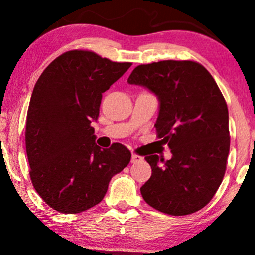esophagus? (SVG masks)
<instances>
[{"label": "esophagus", "mask_w": 255, "mask_h": 255, "mask_svg": "<svg viewBox=\"0 0 255 255\" xmlns=\"http://www.w3.org/2000/svg\"><path fill=\"white\" fill-rule=\"evenodd\" d=\"M140 160H142V157L137 156V154H135V153L131 154V163H137V162H140Z\"/></svg>", "instance_id": "esophagus-1"}]
</instances>
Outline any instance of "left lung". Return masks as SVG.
<instances>
[{
  "instance_id": "1",
  "label": "left lung",
  "mask_w": 255,
  "mask_h": 255,
  "mask_svg": "<svg viewBox=\"0 0 255 255\" xmlns=\"http://www.w3.org/2000/svg\"><path fill=\"white\" fill-rule=\"evenodd\" d=\"M128 83L159 99L154 127L172 153L166 162L157 154L145 157L152 175L140 188L142 198L170 216L199 211L221 186L230 148L229 114L218 85L203 64L189 60L140 64Z\"/></svg>"
}]
</instances>
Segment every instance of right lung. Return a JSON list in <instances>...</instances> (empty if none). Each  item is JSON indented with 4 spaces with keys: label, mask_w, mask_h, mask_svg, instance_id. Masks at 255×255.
Here are the masks:
<instances>
[{
    "label": "right lung",
    "mask_w": 255,
    "mask_h": 255,
    "mask_svg": "<svg viewBox=\"0 0 255 255\" xmlns=\"http://www.w3.org/2000/svg\"><path fill=\"white\" fill-rule=\"evenodd\" d=\"M130 66L71 50L55 58L34 85L26 153L32 184L51 209L79 213L96 206L111 177L130 162V151L119 142L102 150L91 125L98 120L103 92Z\"/></svg>",
    "instance_id": "right-lung-1"
}]
</instances>
